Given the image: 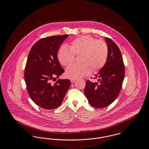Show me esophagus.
<instances>
[{"label": "esophagus", "instance_id": "esophagus-1", "mask_svg": "<svg viewBox=\"0 0 149 149\" xmlns=\"http://www.w3.org/2000/svg\"><path fill=\"white\" fill-rule=\"evenodd\" d=\"M70 81H71V83H74L75 81V79H70Z\"/></svg>", "mask_w": 149, "mask_h": 149}]
</instances>
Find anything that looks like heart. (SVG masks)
<instances>
[{"label": "heart", "instance_id": "heart-1", "mask_svg": "<svg viewBox=\"0 0 149 149\" xmlns=\"http://www.w3.org/2000/svg\"><path fill=\"white\" fill-rule=\"evenodd\" d=\"M69 48L62 46L58 51L57 57L60 64L68 67L74 61L75 56H79L81 65L68 68L66 78L76 79L89 75L91 69L93 72L100 70L106 64L108 56V47L106 41L97 40L89 35L80 36L74 40Z\"/></svg>", "mask_w": 149, "mask_h": 149}]
</instances>
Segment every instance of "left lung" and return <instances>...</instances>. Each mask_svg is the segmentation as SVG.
<instances>
[{
    "mask_svg": "<svg viewBox=\"0 0 149 149\" xmlns=\"http://www.w3.org/2000/svg\"><path fill=\"white\" fill-rule=\"evenodd\" d=\"M105 39L108 47L107 61L94 78H98L100 83L86 80L84 89L89 103L96 108H105L113 102L120 93L125 78V68L119 47L111 38Z\"/></svg>",
    "mask_w": 149,
    "mask_h": 149,
    "instance_id": "8db88e82",
    "label": "left lung"
}]
</instances>
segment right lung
<instances>
[{"instance_id": "1", "label": "right lung", "mask_w": 149, "mask_h": 149, "mask_svg": "<svg viewBox=\"0 0 149 149\" xmlns=\"http://www.w3.org/2000/svg\"><path fill=\"white\" fill-rule=\"evenodd\" d=\"M68 36L41 38L29 52L24 73L27 90L36 104L43 109H54L61 106L71 85L69 79H58L54 84L51 82L64 72L57 58V51Z\"/></svg>"}]
</instances>
